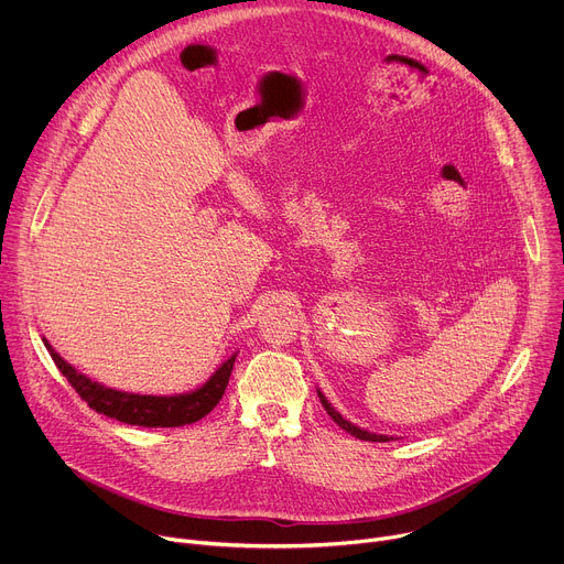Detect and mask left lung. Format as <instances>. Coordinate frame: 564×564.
Masks as SVG:
<instances>
[{
  "mask_svg": "<svg viewBox=\"0 0 564 564\" xmlns=\"http://www.w3.org/2000/svg\"><path fill=\"white\" fill-rule=\"evenodd\" d=\"M318 399H321V404H324V409H326V413L346 431V433H350V435H355L357 440H366V442H388V440H392V437H386V435H375V433H368V431H361V429H357V426H352L350 422H346L330 404H328V399L318 392Z\"/></svg>",
  "mask_w": 564,
  "mask_h": 564,
  "instance_id": "left-lung-1",
  "label": "left lung"
}]
</instances>
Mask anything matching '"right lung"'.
<instances>
[{
    "instance_id": "1",
    "label": "right lung",
    "mask_w": 564,
    "mask_h": 564,
    "mask_svg": "<svg viewBox=\"0 0 564 564\" xmlns=\"http://www.w3.org/2000/svg\"><path fill=\"white\" fill-rule=\"evenodd\" d=\"M44 346L48 348L59 372L75 388V392L87 401L89 409H94L100 415L113 417L118 422H124L131 426H147V429L185 426L212 413L227 388L234 359H236V357H229L209 377V381L194 392L176 394V397H153V394H131V392L105 388L102 383L91 381L85 375H79L75 368H70L46 341Z\"/></svg>"
}]
</instances>
